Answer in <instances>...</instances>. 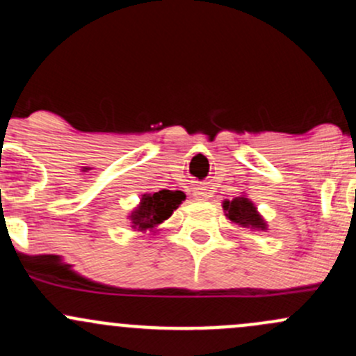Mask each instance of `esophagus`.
Returning a JSON list of instances; mask_svg holds the SVG:
<instances>
[{
	"label": "esophagus",
	"instance_id": "obj_1",
	"mask_svg": "<svg viewBox=\"0 0 356 356\" xmlns=\"http://www.w3.org/2000/svg\"><path fill=\"white\" fill-rule=\"evenodd\" d=\"M193 197L197 198V200H207L210 195H209V190L205 188V186H197V188L193 190Z\"/></svg>",
	"mask_w": 356,
	"mask_h": 356
}]
</instances>
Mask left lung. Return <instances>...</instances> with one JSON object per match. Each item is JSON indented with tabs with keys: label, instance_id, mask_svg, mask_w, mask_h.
Here are the masks:
<instances>
[{
	"label": "left lung",
	"instance_id": "obj_1",
	"mask_svg": "<svg viewBox=\"0 0 356 356\" xmlns=\"http://www.w3.org/2000/svg\"><path fill=\"white\" fill-rule=\"evenodd\" d=\"M224 210H227V217L234 224L244 225V227L265 229V222L256 212L254 205L248 198H234L232 202H225Z\"/></svg>",
	"mask_w": 356,
	"mask_h": 356
}]
</instances>
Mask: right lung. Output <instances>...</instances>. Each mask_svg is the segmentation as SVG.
Listing matches in <instances>:
<instances>
[{
	"mask_svg": "<svg viewBox=\"0 0 356 356\" xmlns=\"http://www.w3.org/2000/svg\"><path fill=\"white\" fill-rule=\"evenodd\" d=\"M185 200L183 192H171V190H161L152 195H144L143 202L136 212L132 213V227L137 231H146V229L156 227L166 220L178 209V205Z\"/></svg>",
	"mask_w": 356,
	"mask_h": 356,
	"instance_id": "obj_1",
	"label": "right lung"
}]
</instances>
